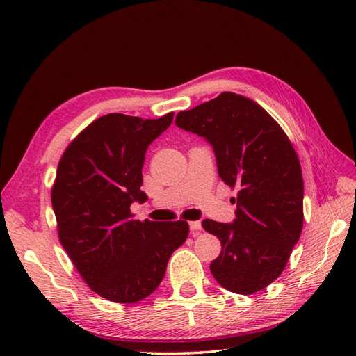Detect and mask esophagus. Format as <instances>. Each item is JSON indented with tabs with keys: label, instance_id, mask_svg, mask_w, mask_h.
Segmentation results:
<instances>
[{
	"label": "esophagus",
	"instance_id": "obj_1",
	"mask_svg": "<svg viewBox=\"0 0 356 356\" xmlns=\"http://www.w3.org/2000/svg\"><path fill=\"white\" fill-rule=\"evenodd\" d=\"M190 229H191L193 234H195V236H197V234L202 231V223L199 220L190 222Z\"/></svg>",
	"mask_w": 356,
	"mask_h": 356
}]
</instances>
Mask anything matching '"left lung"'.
<instances>
[{
	"label": "left lung",
	"mask_w": 356,
	"mask_h": 356,
	"mask_svg": "<svg viewBox=\"0 0 356 356\" xmlns=\"http://www.w3.org/2000/svg\"><path fill=\"white\" fill-rule=\"evenodd\" d=\"M176 125L213 147L218 176L238 190L232 223L202 222L222 243L211 274L231 292L264 289L303 229V176L291 140L259 104L229 92L180 111Z\"/></svg>",
	"instance_id": "obj_1"
}]
</instances>
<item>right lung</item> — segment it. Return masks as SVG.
<instances>
[{"mask_svg":"<svg viewBox=\"0 0 356 356\" xmlns=\"http://www.w3.org/2000/svg\"><path fill=\"white\" fill-rule=\"evenodd\" d=\"M110 113L90 124L59 161L51 188L61 245L90 289L115 303H136L161 284L186 222L133 220L143 203L142 166L149 143L172 122Z\"/></svg>","mask_w":356,"mask_h":356,"instance_id":"add662e5","label":"right lung"}]
</instances>
